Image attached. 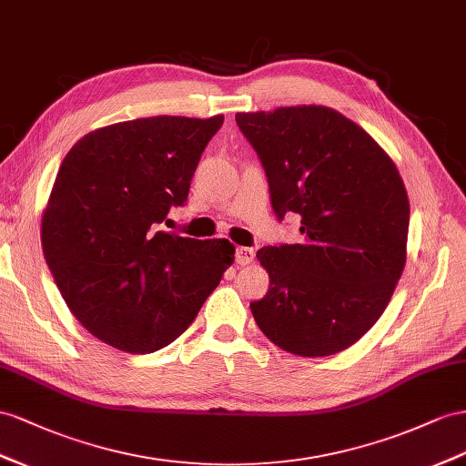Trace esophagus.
I'll return each mask as SVG.
<instances>
[{"label":"esophagus","instance_id":"esophagus-1","mask_svg":"<svg viewBox=\"0 0 466 466\" xmlns=\"http://www.w3.org/2000/svg\"><path fill=\"white\" fill-rule=\"evenodd\" d=\"M254 256H256V252H254L252 248H244V246L236 248V264H240V266L252 264V261H254Z\"/></svg>","mask_w":466,"mask_h":466}]
</instances>
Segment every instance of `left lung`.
I'll return each mask as SVG.
<instances>
[{"mask_svg": "<svg viewBox=\"0 0 466 466\" xmlns=\"http://www.w3.org/2000/svg\"><path fill=\"white\" fill-rule=\"evenodd\" d=\"M264 165L278 218L299 214L301 244L258 252L269 273L249 303L279 349L330 356L362 339L388 307L405 266L410 200L396 163L327 106L236 114Z\"/></svg>", "mask_w": 466, "mask_h": 466, "instance_id": "obj_1", "label": "left lung"}]
</instances>
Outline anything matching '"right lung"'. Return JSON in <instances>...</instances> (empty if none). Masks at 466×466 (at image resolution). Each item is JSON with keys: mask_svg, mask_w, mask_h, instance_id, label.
I'll use <instances>...</instances> for the list:
<instances>
[{"mask_svg": "<svg viewBox=\"0 0 466 466\" xmlns=\"http://www.w3.org/2000/svg\"><path fill=\"white\" fill-rule=\"evenodd\" d=\"M224 116H155L90 131L66 153L41 244L80 325L110 347L155 352L193 323L234 261L228 240L159 230L181 207Z\"/></svg>", "mask_w": 466, "mask_h": 466, "instance_id": "right-lung-1", "label": "right lung"}]
</instances>
